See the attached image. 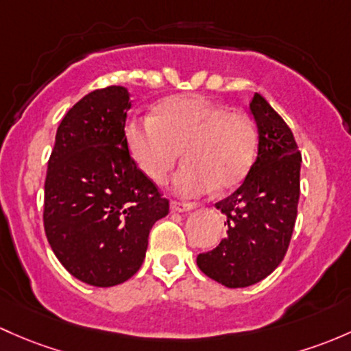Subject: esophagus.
<instances>
[{
	"label": "esophagus",
	"mask_w": 351,
	"mask_h": 351,
	"mask_svg": "<svg viewBox=\"0 0 351 351\" xmlns=\"http://www.w3.org/2000/svg\"><path fill=\"white\" fill-rule=\"evenodd\" d=\"M171 212H188V210L195 208V204H188V202H178L173 200L171 202Z\"/></svg>",
	"instance_id": "34e87169"
}]
</instances>
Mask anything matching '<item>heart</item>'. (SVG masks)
<instances>
[{
  "instance_id": "1",
  "label": "heart",
  "mask_w": 351,
  "mask_h": 351,
  "mask_svg": "<svg viewBox=\"0 0 351 351\" xmlns=\"http://www.w3.org/2000/svg\"><path fill=\"white\" fill-rule=\"evenodd\" d=\"M126 143L139 169L156 183L165 182L183 151L186 165L173 186L183 197H197L242 182L256 158L257 131L247 114L202 95H176L153 116L129 121Z\"/></svg>"
}]
</instances>
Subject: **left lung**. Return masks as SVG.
Returning <instances> with one entry per match:
<instances>
[{
	"label": "left lung",
	"instance_id": "8db88e82",
	"mask_svg": "<svg viewBox=\"0 0 351 351\" xmlns=\"http://www.w3.org/2000/svg\"><path fill=\"white\" fill-rule=\"evenodd\" d=\"M250 112L259 131L257 160L242 185L215 204L227 215V237L197 257L200 271L227 287L263 281L282 263L300 202L301 153L293 132L263 95H254Z\"/></svg>",
	"mask_w": 351,
	"mask_h": 351
}]
</instances>
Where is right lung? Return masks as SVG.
Segmentation results:
<instances>
[{"mask_svg": "<svg viewBox=\"0 0 351 351\" xmlns=\"http://www.w3.org/2000/svg\"><path fill=\"white\" fill-rule=\"evenodd\" d=\"M129 108L121 86L84 95L62 119L47 168L43 227L51 250L73 278L97 287L139 271L151 227L169 212L129 154Z\"/></svg>", "mask_w": 351, "mask_h": 351, "instance_id": "1", "label": "right lung"}]
</instances>
